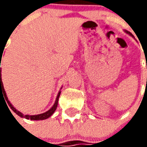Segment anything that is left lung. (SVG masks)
Wrapping results in <instances>:
<instances>
[{"mask_svg":"<svg viewBox=\"0 0 147 147\" xmlns=\"http://www.w3.org/2000/svg\"><path fill=\"white\" fill-rule=\"evenodd\" d=\"M126 33H127V34H130V35H131V34L128 33V32H127V31H126Z\"/></svg>","mask_w":147,"mask_h":147,"instance_id":"1","label":"left lung"}]
</instances>
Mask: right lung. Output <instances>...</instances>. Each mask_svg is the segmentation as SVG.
<instances>
[{
	"mask_svg": "<svg viewBox=\"0 0 147 147\" xmlns=\"http://www.w3.org/2000/svg\"><path fill=\"white\" fill-rule=\"evenodd\" d=\"M4 52V50H3ZM2 54H0V58H2ZM1 61H0V96L1 94H4V97H5V100L7 101V103L9 105V107L11 109V110L13 111L14 113L17 114L18 116H20V117H24V118H26L27 120H45L47 119L49 117H51L52 115L53 114V113L55 112V110L57 109V104H58V100H59V97H60V94H61V90L59 91L58 93L57 96V98H56V101H55L54 105L52 106V108L48 110L47 112H45L44 113H41L38 114V115H24V114L20 113V111H18L15 108L13 105H11L10 102L8 101V97L6 95V93H5V88H4V86H3V83H2V80H1Z\"/></svg>",
	"mask_w": 147,
	"mask_h": 147,
	"instance_id": "right-lung-1",
	"label": "right lung"
}]
</instances>
